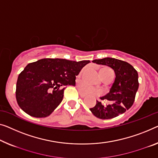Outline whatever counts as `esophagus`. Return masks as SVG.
I'll return each instance as SVG.
<instances>
[{"label":"esophagus","mask_w":158,"mask_h":158,"mask_svg":"<svg viewBox=\"0 0 158 158\" xmlns=\"http://www.w3.org/2000/svg\"><path fill=\"white\" fill-rule=\"evenodd\" d=\"M79 96H81V98H85V97H86V96H85V95H84V94H82V93H81V92H80V93H79Z\"/></svg>","instance_id":"34e87169"}]
</instances>
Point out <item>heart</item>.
<instances>
[{"label":"heart","instance_id":"heart-1","mask_svg":"<svg viewBox=\"0 0 158 158\" xmlns=\"http://www.w3.org/2000/svg\"><path fill=\"white\" fill-rule=\"evenodd\" d=\"M82 72H83V70L81 72V73ZM99 74L102 79H103L105 78V77H109L110 75H113V71L109 67H103L100 69ZM79 86L81 92L86 94V95H99V94H102V91L100 89L94 88V86L89 85L86 83H84V82L79 83Z\"/></svg>","mask_w":158,"mask_h":158}]
</instances>
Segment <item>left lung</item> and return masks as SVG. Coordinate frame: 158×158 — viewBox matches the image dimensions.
<instances>
[{
  "mask_svg": "<svg viewBox=\"0 0 158 158\" xmlns=\"http://www.w3.org/2000/svg\"><path fill=\"white\" fill-rule=\"evenodd\" d=\"M92 62L112 68L116 78L109 92L100 97L109 101V104L103 105L96 101V105L90 109L91 113L101 119H110L124 114L133 104L139 86L137 71L129 63L115 58L94 60Z\"/></svg>",
  "mask_w": 158,
  "mask_h": 158,
  "instance_id": "left-lung-1",
  "label": "left lung"
}]
</instances>
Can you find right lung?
<instances>
[{"label": "right lung", "mask_w": 158, "mask_h": 158, "mask_svg": "<svg viewBox=\"0 0 158 158\" xmlns=\"http://www.w3.org/2000/svg\"><path fill=\"white\" fill-rule=\"evenodd\" d=\"M89 62L46 58L28 64L16 84L19 106L32 117L49 116L62 102L65 86H75L76 76Z\"/></svg>", "instance_id": "obj_1"}]
</instances>
